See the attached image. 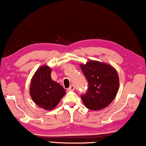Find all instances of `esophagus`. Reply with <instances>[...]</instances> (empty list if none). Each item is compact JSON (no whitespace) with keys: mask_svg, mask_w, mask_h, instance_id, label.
<instances>
[{"mask_svg":"<svg viewBox=\"0 0 146 146\" xmlns=\"http://www.w3.org/2000/svg\"><path fill=\"white\" fill-rule=\"evenodd\" d=\"M68 90H75V86L73 85H71L69 88H68Z\"/></svg>","mask_w":146,"mask_h":146,"instance_id":"34e87169","label":"esophagus"}]
</instances>
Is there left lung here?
I'll use <instances>...</instances> for the list:
<instances>
[{
  "label": "left lung",
  "mask_w": 146,
  "mask_h": 146,
  "mask_svg": "<svg viewBox=\"0 0 146 146\" xmlns=\"http://www.w3.org/2000/svg\"><path fill=\"white\" fill-rule=\"evenodd\" d=\"M88 84L85 94L81 95L87 108L99 110L113 101L119 88V77L113 66L100 62L90 60L80 65Z\"/></svg>",
  "instance_id": "1"
}]
</instances>
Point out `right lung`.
<instances>
[{
  "instance_id": "1",
  "label": "right lung",
  "mask_w": 146,
  "mask_h": 146,
  "mask_svg": "<svg viewBox=\"0 0 146 146\" xmlns=\"http://www.w3.org/2000/svg\"><path fill=\"white\" fill-rule=\"evenodd\" d=\"M51 73V68L42 66L33 76L30 86V95L33 102L48 110L56 107L66 93L60 84L52 80Z\"/></svg>"
}]
</instances>
